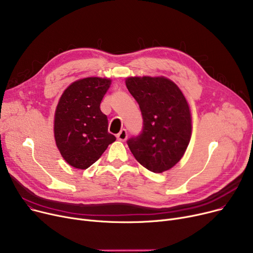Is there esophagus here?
<instances>
[{"mask_svg":"<svg viewBox=\"0 0 253 253\" xmlns=\"http://www.w3.org/2000/svg\"><path fill=\"white\" fill-rule=\"evenodd\" d=\"M128 137V134H127V130L126 129H122L120 131V132L117 134V138L121 141H125Z\"/></svg>","mask_w":253,"mask_h":253,"instance_id":"1","label":"esophagus"}]
</instances>
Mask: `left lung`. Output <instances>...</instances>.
Masks as SVG:
<instances>
[{"instance_id":"8db88e82","label":"left lung","mask_w":253,"mask_h":253,"mask_svg":"<svg viewBox=\"0 0 253 253\" xmlns=\"http://www.w3.org/2000/svg\"><path fill=\"white\" fill-rule=\"evenodd\" d=\"M127 89L139 105L140 134L127 140L135 159L153 172L171 169L191 137V115L178 85L166 78H129Z\"/></svg>"}]
</instances>
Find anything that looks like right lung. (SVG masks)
<instances>
[{"mask_svg": "<svg viewBox=\"0 0 253 253\" xmlns=\"http://www.w3.org/2000/svg\"><path fill=\"white\" fill-rule=\"evenodd\" d=\"M111 84L107 79L86 78L71 84L60 98L54 114V138L63 158L75 169L90 168L116 140L100 109Z\"/></svg>", "mask_w": 253, "mask_h": 253, "instance_id": "right-lung-1", "label": "right lung"}]
</instances>
